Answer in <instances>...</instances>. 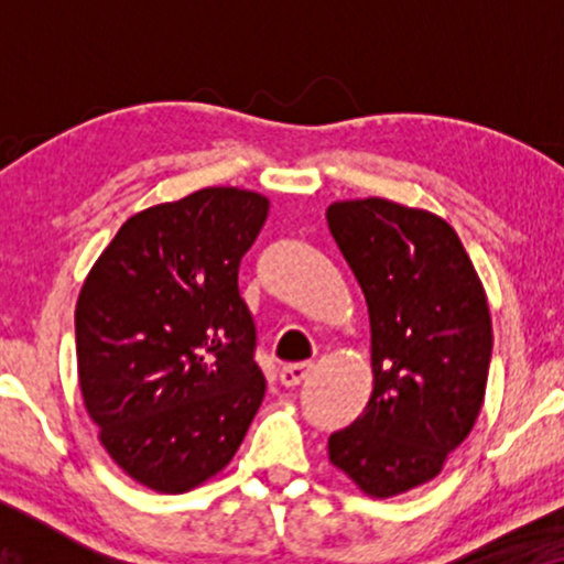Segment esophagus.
Instances as JSON below:
<instances>
[{
	"label": "esophagus",
	"instance_id": "34e87169",
	"mask_svg": "<svg viewBox=\"0 0 564 564\" xmlns=\"http://www.w3.org/2000/svg\"><path fill=\"white\" fill-rule=\"evenodd\" d=\"M313 364H291V366H283L281 368V384L283 387H296L302 384L304 379L310 377V371H313Z\"/></svg>",
	"mask_w": 564,
	"mask_h": 564
}]
</instances>
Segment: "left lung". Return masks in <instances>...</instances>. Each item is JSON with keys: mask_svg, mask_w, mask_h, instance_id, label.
<instances>
[{"mask_svg": "<svg viewBox=\"0 0 564 564\" xmlns=\"http://www.w3.org/2000/svg\"><path fill=\"white\" fill-rule=\"evenodd\" d=\"M371 318L373 392L328 437L336 469L390 498L440 475L480 416L494 328L469 254L445 219L387 198L326 209Z\"/></svg>", "mask_w": 564, "mask_h": 564, "instance_id": "obj_1", "label": "left lung"}]
</instances>
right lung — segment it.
<instances>
[{"instance_id": "obj_1", "label": "right lung", "mask_w": 564, "mask_h": 564, "mask_svg": "<svg viewBox=\"0 0 564 564\" xmlns=\"http://www.w3.org/2000/svg\"><path fill=\"white\" fill-rule=\"evenodd\" d=\"M270 200L204 187L129 217L84 281L76 360L100 443L132 480L185 494L230 464L264 398L241 257Z\"/></svg>"}]
</instances>
